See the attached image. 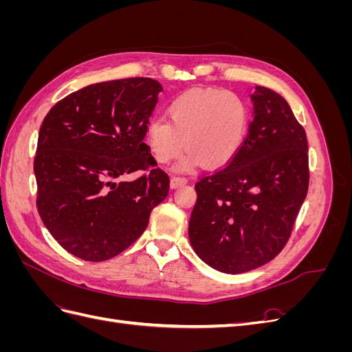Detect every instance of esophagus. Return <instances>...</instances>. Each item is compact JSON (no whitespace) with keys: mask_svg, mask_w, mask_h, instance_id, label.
I'll return each instance as SVG.
<instances>
[{"mask_svg":"<svg viewBox=\"0 0 352 352\" xmlns=\"http://www.w3.org/2000/svg\"><path fill=\"white\" fill-rule=\"evenodd\" d=\"M185 184H188V179L182 177V176H173L172 179H170V186H172V188L182 186Z\"/></svg>","mask_w":352,"mask_h":352,"instance_id":"esophagus-1","label":"esophagus"}]
</instances>
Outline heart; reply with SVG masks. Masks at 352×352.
Wrapping results in <instances>:
<instances>
[{
    "instance_id": "heart-1",
    "label": "heart",
    "mask_w": 352,
    "mask_h": 352,
    "mask_svg": "<svg viewBox=\"0 0 352 352\" xmlns=\"http://www.w3.org/2000/svg\"><path fill=\"white\" fill-rule=\"evenodd\" d=\"M168 122L153 120L145 129L146 144L158 163L167 164L184 150L177 164L188 170L228 164L248 135L250 107L241 95L223 88L194 89L179 95L166 110Z\"/></svg>"
}]
</instances>
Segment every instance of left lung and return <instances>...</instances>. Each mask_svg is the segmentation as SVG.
Returning <instances> with one entry per match:
<instances>
[{"mask_svg": "<svg viewBox=\"0 0 352 352\" xmlns=\"http://www.w3.org/2000/svg\"><path fill=\"white\" fill-rule=\"evenodd\" d=\"M254 119L241 150L195 184L189 241L210 267L238 274L260 267L289 241L307 197L304 127L278 92L255 87Z\"/></svg>", "mask_w": 352, "mask_h": 352, "instance_id": "obj_1", "label": "left lung"}]
</instances>
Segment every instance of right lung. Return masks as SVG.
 <instances>
[{
  "mask_svg": "<svg viewBox=\"0 0 352 352\" xmlns=\"http://www.w3.org/2000/svg\"><path fill=\"white\" fill-rule=\"evenodd\" d=\"M163 87L151 78L94 83L60 100L39 129L36 208L63 248L116 257L140 238L170 188L144 142ZM143 173L132 183L122 177Z\"/></svg>",
  "mask_w": 352,
  "mask_h": 352,
  "instance_id": "obj_1",
  "label": "right lung"
}]
</instances>
